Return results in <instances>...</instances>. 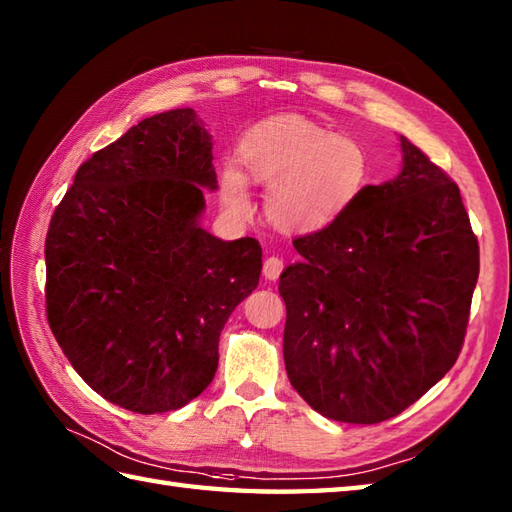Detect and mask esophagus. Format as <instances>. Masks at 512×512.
I'll return each mask as SVG.
<instances>
[{
  "instance_id": "34e87169",
  "label": "esophagus",
  "mask_w": 512,
  "mask_h": 512,
  "mask_svg": "<svg viewBox=\"0 0 512 512\" xmlns=\"http://www.w3.org/2000/svg\"><path fill=\"white\" fill-rule=\"evenodd\" d=\"M281 270H284V259L268 257L266 262H264V277H266L268 281H275V279L281 275Z\"/></svg>"
}]
</instances>
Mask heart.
<instances>
[{"mask_svg": "<svg viewBox=\"0 0 512 512\" xmlns=\"http://www.w3.org/2000/svg\"><path fill=\"white\" fill-rule=\"evenodd\" d=\"M242 171L222 173V202L231 213L253 211L248 180L268 187L266 215L288 235L321 233L352 211L372 180L361 140L341 136L306 116H273L248 129L237 145Z\"/></svg>", "mask_w": 512, "mask_h": 512, "instance_id": "heart-1", "label": "heart"}]
</instances>
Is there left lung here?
Masks as SVG:
<instances>
[{
	"mask_svg": "<svg viewBox=\"0 0 512 512\" xmlns=\"http://www.w3.org/2000/svg\"><path fill=\"white\" fill-rule=\"evenodd\" d=\"M394 180L295 239L301 262L279 277L284 361L321 416L374 424L398 416L458 361L480 246L458 184L400 136Z\"/></svg>",
	"mask_w": 512,
	"mask_h": 512,
	"instance_id": "obj_1",
	"label": "left lung"
}]
</instances>
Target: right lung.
Instances as JSON below:
<instances>
[{"instance_id": "obj_1", "label": "right lung", "mask_w": 512, "mask_h": 512, "mask_svg": "<svg viewBox=\"0 0 512 512\" xmlns=\"http://www.w3.org/2000/svg\"><path fill=\"white\" fill-rule=\"evenodd\" d=\"M213 136L191 107L145 118L83 162L46 237L48 323L96 394L176 411L209 387L262 246L200 226L217 189Z\"/></svg>"}]
</instances>
